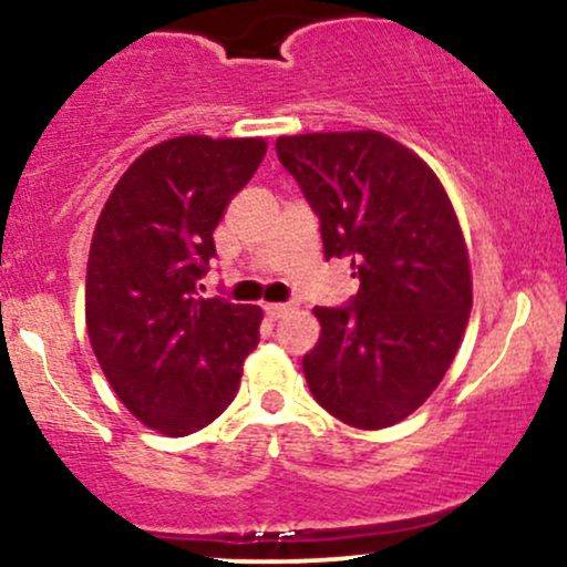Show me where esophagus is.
<instances>
[{
  "label": "esophagus",
  "mask_w": 567,
  "mask_h": 567,
  "mask_svg": "<svg viewBox=\"0 0 567 567\" xmlns=\"http://www.w3.org/2000/svg\"><path fill=\"white\" fill-rule=\"evenodd\" d=\"M292 309L290 303H264V311L266 317H271V320H279L282 315H288V311Z\"/></svg>",
  "instance_id": "obj_1"
}]
</instances>
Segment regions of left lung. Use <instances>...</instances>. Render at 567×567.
I'll use <instances>...</instances> for the list:
<instances>
[{
	"label": "left lung",
	"instance_id": "obj_1",
	"mask_svg": "<svg viewBox=\"0 0 567 567\" xmlns=\"http://www.w3.org/2000/svg\"><path fill=\"white\" fill-rule=\"evenodd\" d=\"M277 157L320 218L324 258H351L360 279L349 303L315 306L306 383L343 424L392 426L440 386L470 322L451 199L424 159L375 130L282 135Z\"/></svg>",
	"mask_w": 567,
	"mask_h": 567
}]
</instances>
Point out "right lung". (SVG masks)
Instances as JSON below:
<instances>
[{
  "mask_svg": "<svg viewBox=\"0 0 567 567\" xmlns=\"http://www.w3.org/2000/svg\"><path fill=\"white\" fill-rule=\"evenodd\" d=\"M266 154L261 138L181 135L143 152L97 218L84 315L97 365L135 419L171 437L234 400L258 347V306L202 298L226 205Z\"/></svg>",
  "mask_w": 567,
  "mask_h": 567,
  "instance_id": "obj_1",
  "label": "right lung"
}]
</instances>
